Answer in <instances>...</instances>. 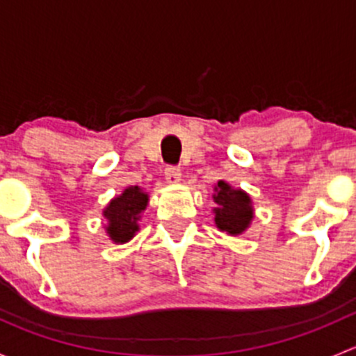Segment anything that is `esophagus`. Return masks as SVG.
Returning <instances> with one entry per match:
<instances>
[{
	"label": "esophagus",
	"mask_w": 356,
	"mask_h": 356,
	"mask_svg": "<svg viewBox=\"0 0 356 356\" xmlns=\"http://www.w3.org/2000/svg\"><path fill=\"white\" fill-rule=\"evenodd\" d=\"M165 181L170 186H177L182 181V174L177 167H167L165 168Z\"/></svg>",
	"instance_id": "34e87169"
}]
</instances>
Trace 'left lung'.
<instances>
[{"mask_svg":"<svg viewBox=\"0 0 356 356\" xmlns=\"http://www.w3.org/2000/svg\"><path fill=\"white\" fill-rule=\"evenodd\" d=\"M215 201L213 222L218 231L229 236H241L250 229L254 217L253 200L246 191L232 188L227 181L220 179L213 186Z\"/></svg>","mask_w":356,"mask_h":356,"instance_id":"obj_1","label":"left lung"}]
</instances>
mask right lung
Listing matches in <instances>:
<instances>
[{"label": "right lung", "mask_w": 356, "mask_h": 356, "mask_svg": "<svg viewBox=\"0 0 356 356\" xmlns=\"http://www.w3.org/2000/svg\"><path fill=\"white\" fill-rule=\"evenodd\" d=\"M149 203V195L139 186H127L122 195L108 201L103 210L105 232L115 245L129 243L139 231V220Z\"/></svg>", "instance_id": "right-lung-1"}]
</instances>
